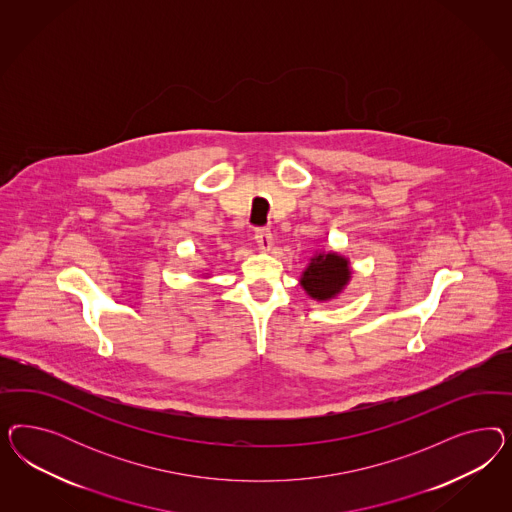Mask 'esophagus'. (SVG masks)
Masks as SVG:
<instances>
[{
	"instance_id": "1",
	"label": "esophagus",
	"mask_w": 512,
	"mask_h": 512,
	"mask_svg": "<svg viewBox=\"0 0 512 512\" xmlns=\"http://www.w3.org/2000/svg\"><path fill=\"white\" fill-rule=\"evenodd\" d=\"M255 242L263 251H268L274 244V236L270 233V229H257L255 231Z\"/></svg>"
}]
</instances>
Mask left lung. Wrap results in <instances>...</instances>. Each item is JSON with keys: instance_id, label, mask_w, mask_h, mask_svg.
I'll list each match as a JSON object with an SVG mask.
<instances>
[{"instance_id": "8db88e82", "label": "left lung", "mask_w": 512, "mask_h": 512, "mask_svg": "<svg viewBox=\"0 0 512 512\" xmlns=\"http://www.w3.org/2000/svg\"><path fill=\"white\" fill-rule=\"evenodd\" d=\"M351 279L349 261L338 253H317L302 272L300 285L313 300H330L340 295Z\"/></svg>"}]
</instances>
